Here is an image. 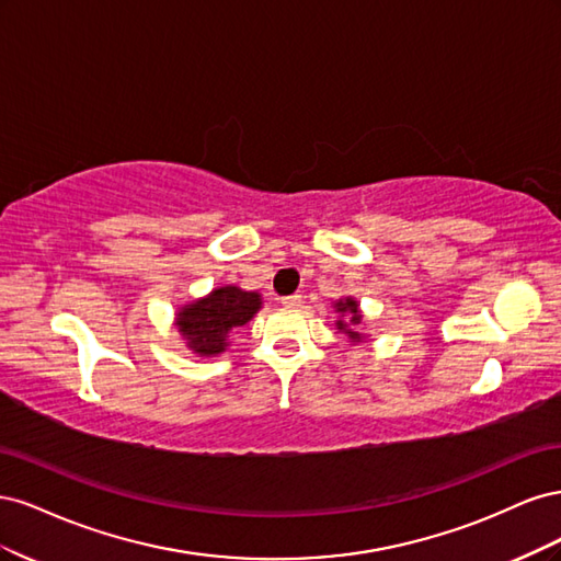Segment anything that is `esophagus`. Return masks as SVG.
<instances>
[{"label":"esophagus","mask_w":561,"mask_h":561,"mask_svg":"<svg viewBox=\"0 0 561 561\" xmlns=\"http://www.w3.org/2000/svg\"><path fill=\"white\" fill-rule=\"evenodd\" d=\"M280 304L287 309H297V307H301V295H287L280 299Z\"/></svg>","instance_id":"esophagus-1"}]
</instances>
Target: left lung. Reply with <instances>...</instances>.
I'll use <instances>...</instances> for the list:
<instances>
[{
	"instance_id": "obj_1",
	"label": "left lung",
	"mask_w": 561,
	"mask_h": 561,
	"mask_svg": "<svg viewBox=\"0 0 561 561\" xmlns=\"http://www.w3.org/2000/svg\"><path fill=\"white\" fill-rule=\"evenodd\" d=\"M336 311L339 313H348V322H353V325H358V322H360V311H358V304H355L353 299H344V301H336ZM336 325H339V330H344L351 339H355V342H360V334L358 332H353V330H346V322L344 320H339L336 322Z\"/></svg>"
}]
</instances>
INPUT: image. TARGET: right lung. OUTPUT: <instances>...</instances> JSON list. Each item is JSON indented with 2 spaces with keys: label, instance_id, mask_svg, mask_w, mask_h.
I'll use <instances>...</instances> for the list:
<instances>
[{
  "label": "right lung",
  "instance_id": "1",
  "mask_svg": "<svg viewBox=\"0 0 561 561\" xmlns=\"http://www.w3.org/2000/svg\"><path fill=\"white\" fill-rule=\"evenodd\" d=\"M262 307L257 293H243L239 287H219L206 299H198L178 313V328L186 344L198 355H217L227 346V334L241 328Z\"/></svg>",
  "mask_w": 561,
  "mask_h": 561
}]
</instances>
